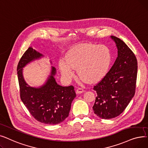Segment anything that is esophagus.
Returning a JSON list of instances; mask_svg holds the SVG:
<instances>
[{"label": "esophagus", "instance_id": "1", "mask_svg": "<svg viewBox=\"0 0 148 148\" xmlns=\"http://www.w3.org/2000/svg\"><path fill=\"white\" fill-rule=\"evenodd\" d=\"M84 91V90L82 88H77L76 90V93L77 94H79V93H82Z\"/></svg>", "mask_w": 148, "mask_h": 148}]
</instances>
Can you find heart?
I'll use <instances>...</instances> for the list:
<instances>
[{
    "mask_svg": "<svg viewBox=\"0 0 148 148\" xmlns=\"http://www.w3.org/2000/svg\"><path fill=\"white\" fill-rule=\"evenodd\" d=\"M66 60H60V67L67 79L72 78L74 74L73 69H77L81 78L88 82H95L106 73L111 54L105 45L82 44L70 49Z\"/></svg>",
    "mask_w": 148,
    "mask_h": 148,
    "instance_id": "b5f03b06",
    "label": "heart"
}]
</instances>
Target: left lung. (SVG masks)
Instances as JSON below:
<instances>
[{
  "instance_id": "1",
  "label": "left lung",
  "mask_w": 148,
  "mask_h": 148,
  "mask_svg": "<svg viewBox=\"0 0 148 148\" xmlns=\"http://www.w3.org/2000/svg\"><path fill=\"white\" fill-rule=\"evenodd\" d=\"M118 49V57L103 78L94 86L97 96L93 107L95 114L103 119L122 114L134 96L137 60L124 42L111 36Z\"/></svg>"
}]
</instances>
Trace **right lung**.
Here are the masks:
<instances>
[{
    "label": "right lung",
    "mask_w": 148,
    "mask_h": 148,
    "mask_svg": "<svg viewBox=\"0 0 148 148\" xmlns=\"http://www.w3.org/2000/svg\"><path fill=\"white\" fill-rule=\"evenodd\" d=\"M42 56L29 47L20 58L17 68L20 99L37 121L56 125L63 122L68 117L76 93L73 86L62 87L57 83L53 77L56 73L53 67H52L51 75L45 85L40 88L27 85L23 77V67Z\"/></svg>",
    "instance_id": "add662e5"
}]
</instances>
